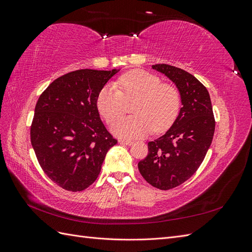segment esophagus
<instances>
[{
  "instance_id": "34e87169",
  "label": "esophagus",
  "mask_w": 252,
  "mask_h": 252,
  "mask_svg": "<svg viewBox=\"0 0 252 252\" xmlns=\"http://www.w3.org/2000/svg\"><path fill=\"white\" fill-rule=\"evenodd\" d=\"M120 144H125V145H132L133 142L131 140H119Z\"/></svg>"
}]
</instances>
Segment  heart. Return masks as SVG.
Segmentation results:
<instances>
[{"instance_id": "1", "label": "heart", "mask_w": 252, "mask_h": 252, "mask_svg": "<svg viewBox=\"0 0 252 252\" xmlns=\"http://www.w3.org/2000/svg\"><path fill=\"white\" fill-rule=\"evenodd\" d=\"M116 85L102 88L96 98L98 112L109 125L124 113L126 101H136L132 117L114 123L112 132L125 139H135L152 130L162 132L177 119L181 107L179 90L171 84L161 83L156 74L144 70L129 71Z\"/></svg>"}]
</instances>
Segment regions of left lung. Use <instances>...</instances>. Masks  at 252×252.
I'll list each match as a JSON object with an SVG mask.
<instances>
[{
    "label": "left lung",
    "mask_w": 252,
    "mask_h": 252,
    "mask_svg": "<svg viewBox=\"0 0 252 252\" xmlns=\"http://www.w3.org/2000/svg\"><path fill=\"white\" fill-rule=\"evenodd\" d=\"M152 68L175 84L183 106L169 130L148 143V155L138 167L151 186L169 190L191 178L202 164L213 139L216 121L208 90L192 74L167 64Z\"/></svg>",
    "instance_id": "1"
}]
</instances>
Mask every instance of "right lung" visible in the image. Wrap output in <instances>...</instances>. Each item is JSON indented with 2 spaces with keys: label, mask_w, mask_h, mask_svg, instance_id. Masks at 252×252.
Instances as JSON below:
<instances>
[{
  "label": "right lung",
  "mask_w": 252,
  "mask_h": 252,
  "mask_svg": "<svg viewBox=\"0 0 252 252\" xmlns=\"http://www.w3.org/2000/svg\"><path fill=\"white\" fill-rule=\"evenodd\" d=\"M119 70L80 69L53 81L35 105L30 140L45 174L68 191L96 180L118 143L101 121L96 98Z\"/></svg>",
  "instance_id": "add662e5"
}]
</instances>
